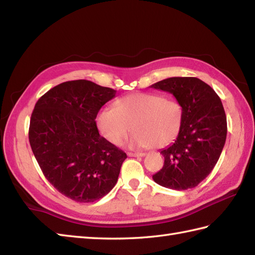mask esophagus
I'll list each match as a JSON object with an SVG mask.
<instances>
[{"label": "esophagus", "instance_id": "1", "mask_svg": "<svg viewBox=\"0 0 255 255\" xmlns=\"http://www.w3.org/2000/svg\"><path fill=\"white\" fill-rule=\"evenodd\" d=\"M144 154V152H128L129 157H143Z\"/></svg>", "mask_w": 255, "mask_h": 255}]
</instances>
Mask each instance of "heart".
Instances as JSON below:
<instances>
[{"label": "heart", "instance_id": "obj_1", "mask_svg": "<svg viewBox=\"0 0 255 255\" xmlns=\"http://www.w3.org/2000/svg\"><path fill=\"white\" fill-rule=\"evenodd\" d=\"M183 108L176 99L162 95L136 93L115 103V109L104 108L97 116V126L103 137L119 144L127 133L130 148L163 147L173 141L180 132Z\"/></svg>", "mask_w": 255, "mask_h": 255}]
</instances>
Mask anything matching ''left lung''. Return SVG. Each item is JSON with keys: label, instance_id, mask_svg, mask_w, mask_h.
<instances>
[{"label": "left lung", "instance_id": "8db88e82", "mask_svg": "<svg viewBox=\"0 0 255 255\" xmlns=\"http://www.w3.org/2000/svg\"><path fill=\"white\" fill-rule=\"evenodd\" d=\"M150 87L172 94L183 108L180 132L160 151L164 163L153 181L174 190L197 187L212 171L226 143L227 116L221 99L197 77H170Z\"/></svg>", "mask_w": 255, "mask_h": 255}]
</instances>
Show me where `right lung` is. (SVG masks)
Returning a JSON list of instances; mask_svg holds the SVG:
<instances>
[{
  "label": "right lung",
  "instance_id": "add662e5",
  "mask_svg": "<svg viewBox=\"0 0 255 255\" xmlns=\"http://www.w3.org/2000/svg\"><path fill=\"white\" fill-rule=\"evenodd\" d=\"M116 96L91 81L65 82L38 99L28 139L45 178L76 202H94L117 183L127 154L99 134L97 114Z\"/></svg>",
  "mask_w": 255,
  "mask_h": 255
}]
</instances>
